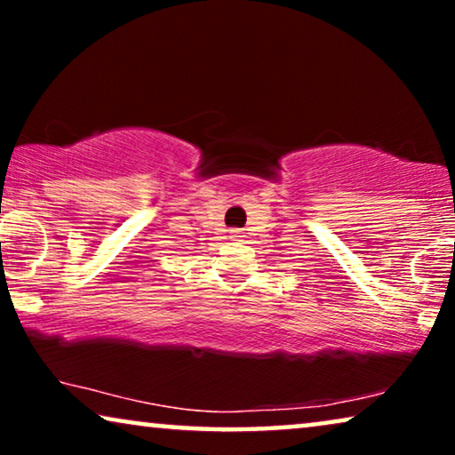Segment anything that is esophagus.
I'll return each mask as SVG.
<instances>
[{"label": "esophagus", "mask_w": 455, "mask_h": 455, "mask_svg": "<svg viewBox=\"0 0 455 455\" xmlns=\"http://www.w3.org/2000/svg\"><path fill=\"white\" fill-rule=\"evenodd\" d=\"M229 238H234V240H242V238H244V235H242V232H232V235H229Z\"/></svg>", "instance_id": "1"}]
</instances>
